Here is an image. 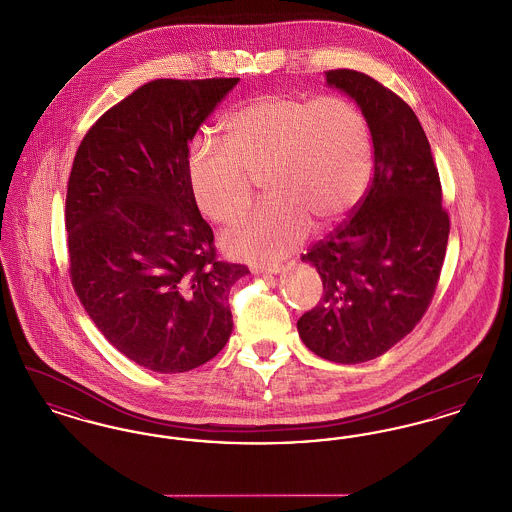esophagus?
I'll use <instances>...</instances> for the list:
<instances>
[{
    "label": "esophagus",
    "instance_id": "obj_1",
    "mask_svg": "<svg viewBox=\"0 0 512 512\" xmlns=\"http://www.w3.org/2000/svg\"><path fill=\"white\" fill-rule=\"evenodd\" d=\"M282 268L278 265H272V267H253L255 274H263V276H272V274H278Z\"/></svg>",
    "mask_w": 512,
    "mask_h": 512
}]
</instances>
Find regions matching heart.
I'll return each mask as SVG.
<instances>
[{
	"mask_svg": "<svg viewBox=\"0 0 512 512\" xmlns=\"http://www.w3.org/2000/svg\"><path fill=\"white\" fill-rule=\"evenodd\" d=\"M226 147L197 140L186 157L195 205L230 224L263 176L267 201L224 236L230 253L272 261L313 228L328 230L351 215L372 174V140L363 111L347 98L307 99L265 92L242 101L222 121Z\"/></svg>",
	"mask_w": 512,
	"mask_h": 512,
	"instance_id": "1",
	"label": "heart"
}]
</instances>
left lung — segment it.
<instances>
[{
	"mask_svg": "<svg viewBox=\"0 0 512 512\" xmlns=\"http://www.w3.org/2000/svg\"><path fill=\"white\" fill-rule=\"evenodd\" d=\"M326 84L361 107L374 176L355 213L301 257L317 268L324 293L297 330L318 357L357 365L384 355L424 317L445 259L449 215L413 109L365 73L326 71Z\"/></svg>",
	"mask_w": 512,
	"mask_h": 512,
	"instance_id": "left-lung-1",
	"label": "left lung"
}]
</instances>
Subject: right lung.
I'll return each instance as SVG.
<instances>
[{
  "instance_id": "right-lung-1",
  "label": "right lung",
  "mask_w": 512,
  "mask_h": 512,
  "mask_svg": "<svg viewBox=\"0 0 512 512\" xmlns=\"http://www.w3.org/2000/svg\"><path fill=\"white\" fill-rule=\"evenodd\" d=\"M240 78L151 80L111 107L74 155L65 226L71 282L99 332L161 374L211 361L232 334L230 288L186 176L190 142Z\"/></svg>"
}]
</instances>
